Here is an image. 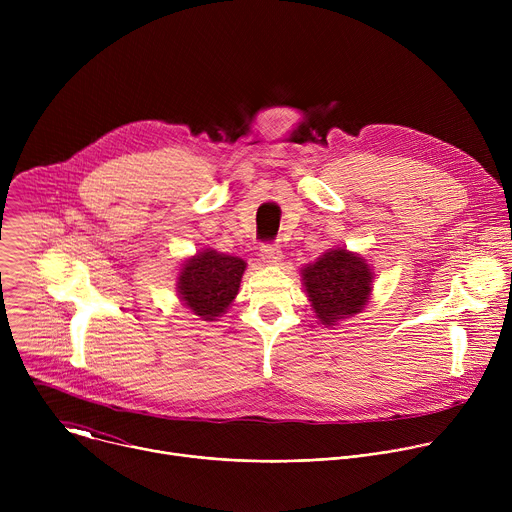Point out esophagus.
Returning <instances> with one entry per match:
<instances>
[{"instance_id": "esophagus-1", "label": "esophagus", "mask_w": 512, "mask_h": 512, "mask_svg": "<svg viewBox=\"0 0 512 512\" xmlns=\"http://www.w3.org/2000/svg\"><path fill=\"white\" fill-rule=\"evenodd\" d=\"M259 255H261V261L267 265H279V261L283 259V253L277 245H263Z\"/></svg>"}]
</instances>
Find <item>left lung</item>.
Returning <instances> with one entry per match:
<instances>
[{"mask_svg": "<svg viewBox=\"0 0 512 512\" xmlns=\"http://www.w3.org/2000/svg\"><path fill=\"white\" fill-rule=\"evenodd\" d=\"M300 275L316 320L326 328L360 314L373 296V267L346 247L328 249L316 261L306 263Z\"/></svg>", "mask_w": 512, "mask_h": 512, "instance_id": "8db88e82", "label": "left lung"}]
</instances>
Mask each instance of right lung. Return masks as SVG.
Listing matches in <instances>:
<instances>
[{"label": "right lung", "instance_id": "1", "mask_svg": "<svg viewBox=\"0 0 512 512\" xmlns=\"http://www.w3.org/2000/svg\"><path fill=\"white\" fill-rule=\"evenodd\" d=\"M247 263L241 257L200 249L184 259L176 275L180 302L200 320L214 322L235 302Z\"/></svg>", "mask_w": 512, "mask_h": 512}]
</instances>
